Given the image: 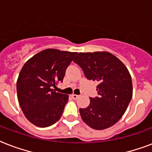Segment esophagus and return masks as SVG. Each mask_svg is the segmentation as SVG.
<instances>
[{"label": "esophagus", "mask_w": 152, "mask_h": 152, "mask_svg": "<svg viewBox=\"0 0 152 152\" xmlns=\"http://www.w3.org/2000/svg\"><path fill=\"white\" fill-rule=\"evenodd\" d=\"M70 96H71V97H72L73 99H75V100L77 99V97H79L78 95H76V94H71Z\"/></svg>", "instance_id": "obj_1"}]
</instances>
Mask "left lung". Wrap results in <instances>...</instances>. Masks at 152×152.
Masks as SVG:
<instances>
[{"label":"left lung","mask_w":152,"mask_h":152,"mask_svg":"<svg viewBox=\"0 0 152 152\" xmlns=\"http://www.w3.org/2000/svg\"><path fill=\"white\" fill-rule=\"evenodd\" d=\"M73 61L81 66L88 79L98 82L99 96L90 97L89 106L79 109L82 121L96 130L113 126L124 115L132 97L129 70L107 51L80 52Z\"/></svg>","instance_id":"8db88e82"}]
</instances>
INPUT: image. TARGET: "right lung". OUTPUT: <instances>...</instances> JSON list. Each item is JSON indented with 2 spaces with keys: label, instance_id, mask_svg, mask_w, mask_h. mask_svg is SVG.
<instances>
[{
  "label": "right lung",
  "instance_id": "obj_1",
  "mask_svg": "<svg viewBox=\"0 0 152 152\" xmlns=\"http://www.w3.org/2000/svg\"><path fill=\"white\" fill-rule=\"evenodd\" d=\"M77 52L46 49L24 63L16 82L17 98L26 118L45 128L60 119L69 96L55 92Z\"/></svg>",
  "mask_w": 152,
  "mask_h": 152
}]
</instances>
